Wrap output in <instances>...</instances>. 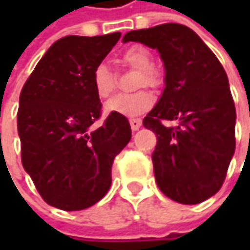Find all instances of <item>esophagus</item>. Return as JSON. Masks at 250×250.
<instances>
[{
    "instance_id": "34e87169",
    "label": "esophagus",
    "mask_w": 250,
    "mask_h": 250,
    "mask_svg": "<svg viewBox=\"0 0 250 250\" xmlns=\"http://www.w3.org/2000/svg\"><path fill=\"white\" fill-rule=\"evenodd\" d=\"M129 124H130V128H132V130H138L140 126H142V121L138 120V118H135V120H130Z\"/></svg>"
}]
</instances>
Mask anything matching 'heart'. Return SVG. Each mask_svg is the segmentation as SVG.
<instances>
[{"mask_svg": "<svg viewBox=\"0 0 250 250\" xmlns=\"http://www.w3.org/2000/svg\"><path fill=\"white\" fill-rule=\"evenodd\" d=\"M121 58L126 65H129L130 68L139 71L140 76L138 79V87H142V86L154 87L160 83L159 73L151 68L153 58L146 48L140 45L129 47L128 50L124 51ZM91 82H93L96 94L101 100L108 99L115 90V78L110 71V68L105 65H99L94 68ZM154 101L156 99L150 91L140 90L133 94H120L114 97L105 104V110L112 114L133 118V117H139L142 114L147 112L154 105Z\"/></svg>", "mask_w": 250, "mask_h": 250, "instance_id": "1", "label": "heart"}]
</instances>
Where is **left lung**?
<instances>
[{
  "label": "left lung",
  "mask_w": 250,
  "mask_h": 250,
  "mask_svg": "<svg viewBox=\"0 0 250 250\" xmlns=\"http://www.w3.org/2000/svg\"><path fill=\"white\" fill-rule=\"evenodd\" d=\"M122 42L157 50L164 63V90L143 120L157 136L151 160L160 190L182 205L205 202L220 190L235 151V105L223 65L184 24L132 30ZM163 119L178 125L164 127Z\"/></svg>",
  "instance_id": "obj_1"
}]
</instances>
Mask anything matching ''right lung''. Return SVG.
<instances>
[{"label":"right lung","instance_id":"right-lung-1","mask_svg":"<svg viewBox=\"0 0 250 250\" xmlns=\"http://www.w3.org/2000/svg\"><path fill=\"white\" fill-rule=\"evenodd\" d=\"M121 33L66 36L47 50L19 97L22 164L50 206L76 211L97 203L111 187V167L132 138L124 115L111 112L100 128L101 103L93 71Z\"/></svg>","mask_w":250,"mask_h":250}]
</instances>
